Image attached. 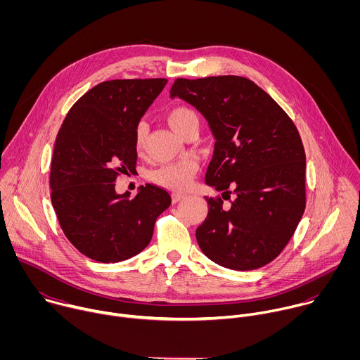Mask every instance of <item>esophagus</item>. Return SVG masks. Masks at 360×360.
<instances>
[{"instance_id": "obj_1", "label": "esophagus", "mask_w": 360, "mask_h": 360, "mask_svg": "<svg viewBox=\"0 0 360 360\" xmlns=\"http://www.w3.org/2000/svg\"><path fill=\"white\" fill-rule=\"evenodd\" d=\"M185 198H186V195L182 193V192H174V193H172V202H174V203H178V202H181L182 199H185Z\"/></svg>"}]
</instances>
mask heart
Instances as JSON below:
<instances>
[{
	"label": "heart",
	"mask_w": 360,
	"mask_h": 360,
	"mask_svg": "<svg viewBox=\"0 0 360 360\" xmlns=\"http://www.w3.org/2000/svg\"><path fill=\"white\" fill-rule=\"evenodd\" d=\"M167 120L169 127L181 136L188 129L198 128L199 125L198 114L186 105L174 107L168 112ZM146 136H148V125L145 121H139L134 128V148L136 153H142L145 150ZM196 172H198L196 161L184 160L179 162H172V164L160 167L158 169H155L150 174V179L155 184H160L169 189L182 191L191 184Z\"/></svg>",
	"instance_id": "obj_1"
}]
</instances>
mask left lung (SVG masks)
<instances>
[{"instance_id": "obj_1", "label": "left lung", "mask_w": 360, "mask_h": 360, "mask_svg": "<svg viewBox=\"0 0 360 360\" xmlns=\"http://www.w3.org/2000/svg\"><path fill=\"white\" fill-rule=\"evenodd\" d=\"M175 96L193 105L215 136L205 182L229 198L233 193L229 210L221 198L207 196L210 212L196 229L199 248L228 269L265 266L290 240L306 205V157L293 121L243 77L176 78Z\"/></svg>"}]
</instances>
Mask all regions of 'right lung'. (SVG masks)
<instances>
[{"mask_svg": "<svg viewBox=\"0 0 360 360\" xmlns=\"http://www.w3.org/2000/svg\"><path fill=\"white\" fill-rule=\"evenodd\" d=\"M165 78L104 81L67 114L51 161V202L68 240L88 258L115 264L142 252L169 193L146 184L131 199L117 193L121 174L135 171L134 128Z\"/></svg>", "mask_w": 360, "mask_h": 360, "instance_id": "add662e5", "label": "right lung"}]
</instances>
